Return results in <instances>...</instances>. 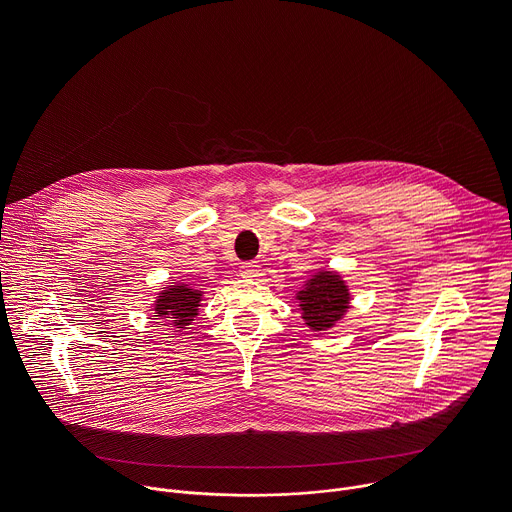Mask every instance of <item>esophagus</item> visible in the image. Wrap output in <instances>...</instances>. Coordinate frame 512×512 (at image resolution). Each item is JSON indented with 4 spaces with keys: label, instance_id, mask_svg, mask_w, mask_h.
Masks as SVG:
<instances>
[{
    "label": "esophagus",
    "instance_id": "34e87169",
    "mask_svg": "<svg viewBox=\"0 0 512 512\" xmlns=\"http://www.w3.org/2000/svg\"><path fill=\"white\" fill-rule=\"evenodd\" d=\"M239 271H241V275H243V277H257V273H259V263H257V261L241 263Z\"/></svg>",
    "mask_w": 512,
    "mask_h": 512
}]
</instances>
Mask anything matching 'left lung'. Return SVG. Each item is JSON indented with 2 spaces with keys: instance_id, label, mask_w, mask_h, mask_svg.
I'll return each mask as SVG.
<instances>
[{
  "instance_id": "obj_1",
  "label": "left lung",
  "mask_w": 512,
  "mask_h": 512,
  "mask_svg": "<svg viewBox=\"0 0 512 512\" xmlns=\"http://www.w3.org/2000/svg\"><path fill=\"white\" fill-rule=\"evenodd\" d=\"M298 296L304 320L314 330L330 328L348 308L346 285L330 271L316 275Z\"/></svg>"
}]
</instances>
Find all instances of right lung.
<instances>
[{"label": "right lung", "instance_id": "right-lung-1", "mask_svg": "<svg viewBox=\"0 0 512 512\" xmlns=\"http://www.w3.org/2000/svg\"><path fill=\"white\" fill-rule=\"evenodd\" d=\"M198 302V289H190L188 285H170L168 291L160 294L156 314H160V318H170L166 322H174L176 328H184L196 316Z\"/></svg>", "mask_w": 512, "mask_h": 512}]
</instances>
